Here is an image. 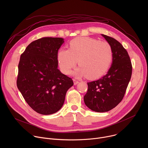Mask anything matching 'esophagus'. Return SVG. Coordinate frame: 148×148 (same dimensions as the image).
I'll return each mask as SVG.
<instances>
[{
	"label": "esophagus",
	"instance_id": "esophagus-1",
	"mask_svg": "<svg viewBox=\"0 0 148 148\" xmlns=\"http://www.w3.org/2000/svg\"><path fill=\"white\" fill-rule=\"evenodd\" d=\"M74 85H76V84H77L78 82H79V81H78V80H76L75 79H74Z\"/></svg>",
	"mask_w": 148,
	"mask_h": 148
}]
</instances>
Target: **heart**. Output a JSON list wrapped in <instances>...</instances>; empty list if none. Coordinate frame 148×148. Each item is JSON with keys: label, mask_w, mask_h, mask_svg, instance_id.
<instances>
[{"label": "heart", "mask_w": 148, "mask_h": 148, "mask_svg": "<svg viewBox=\"0 0 148 148\" xmlns=\"http://www.w3.org/2000/svg\"><path fill=\"white\" fill-rule=\"evenodd\" d=\"M58 60L61 71L69 74L77 62L80 68L75 71L78 76L88 78H99L107 72L113 60V50L107 41L82 37L72 40L69 49H62L58 53Z\"/></svg>", "instance_id": "b5f03b06"}]
</instances>
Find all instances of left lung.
<instances>
[{
  "label": "left lung",
  "instance_id": "obj_1",
  "mask_svg": "<svg viewBox=\"0 0 148 148\" xmlns=\"http://www.w3.org/2000/svg\"><path fill=\"white\" fill-rule=\"evenodd\" d=\"M113 50L112 64L108 73L97 81L88 82L84 97L85 104L92 111H110L122 100L132 75V66L126 50L115 38L102 34Z\"/></svg>",
  "mask_w": 148,
  "mask_h": 148
}]
</instances>
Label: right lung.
<instances>
[{
	"label": "right lung",
	"instance_id": "obj_1",
	"mask_svg": "<svg viewBox=\"0 0 148 148\" xmlns=\"http://www.w3.org/2000/svg\"><path fill=\"white\" fill-rule=\"evenodd\" d=\"M63 43L60 37L39 38L20 56L17 88L29 106L42 115L59 111L74 84L72 78L57 69L58 51Z\"/></svg>",
	"mask_w": 148,
	"mask_h": 148
}]
</instances>
